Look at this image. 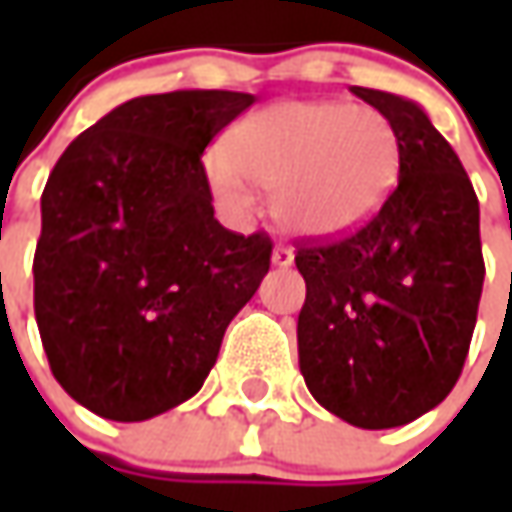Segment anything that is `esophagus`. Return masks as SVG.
Segmentation results:
<instances>
[{
	"instance_id": "34e87169",
	"label": "esophagus",
	"mask_w": 512,
	"mask_h": 512,
	"mask_svg": "<svg viewBox=\"0 0 512 512\" xmlns=\"http://www.w3.org/2000/svg\"><path fill=\"white\" fill-rule=\"evenodd\" d=\"M270 259H273V265L276 267H290L293 265V250L285 245L273 247V256H270Z\"/></svg>"
}]
</instances>
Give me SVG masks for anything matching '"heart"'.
<instances>
[{
  "mask_svg": "<svg viewBox=\"0 0 512 512\" xmlns=\"http://www.w3.org/2000/svg\"><path fill=\"white\" fill-rule=\"evenodd\" d=\"M402 145L382 110L333 99L279 102L227 133L207 182L230 210L250 207L247 185L270 193L285 233L333 239L367 225L393 193Z\"/></svg>",
  "mask_w": 512,
  "mask_h": 512,
  "instance_id": "b5f03b06",
  "label": "heart"
}]
</instances>
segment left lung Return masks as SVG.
Wrapping results in <instances>:
<instances>
[{
  "label": "left lung",
  "instance_id": "left-lung-1",
  "mask_svg": "<svg viewBox=\"0 0 512 512\" xmlns=\"http://www.w3.org/2000/svg\"><path fill=\"white\" fill-rule=\"evenodd\" d=\"M350 90L399 133V185L356 233L296 250L299 370L333 416L387 430L442 404L462 376L484 285L479 199L413 99Z\"/></svg>",
  "mask_w": 512,
  "mask_h": 512
}]
</instances>
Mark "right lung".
<instances>
[{
    "instance_id": "obj_1",
    "label": "right lung",
    "mask_w": 512,
    "mask_h": 512,
    "mask_svg": "<svg viewBox=\"0 0 512 512\" xmlns=\"http://www.w3.org/2000/svg\"><path fill=\"white\" fill-rule=\"evenodd\" d=\"M256 102L236 90L136 96L50 170L33 310L56 382L113 422L187 402L270 270V239L213 219L202 153Z\"/></svg>"
}]
</instances>
